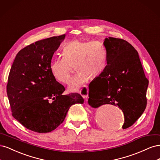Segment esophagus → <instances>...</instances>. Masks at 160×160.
Returning a JSON list of instances; mask_svg holds the SVG:
<instances>
[{
    "label": "esophagus",
    "mask_w": 160,
    "mask_h": 160,
    "mask_svg": "<svg viewBox=\"0 0 160 160\" xmlns=\"http://www.w3.org/2000/svg\"><path fill=\"white\" fill-rule=\"evenodd\" d=\"M79 93L81 94V95L83 97V98H88V86L87 85H84L82 89L80 90Z\"/></svg>",
    "instance_id": "esophagus-1"
}]
</instances>
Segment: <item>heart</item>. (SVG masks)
Masks as SVG:
<instances>
[{"instance_id": "1", "label": "heart", "mask_w": 160, "mask_h": 160, "mask_svg": "<svg viewBox=\"0 0 160 160\" xmlns=\"http://www.w3.org/2000/svg\"><path fill=\"white\" fill-rule=\"evenodd\" d=\"M61 55L52 62L51 72L57 82L68 84L75 67L77 72L69 86L71 91H78L91 77L98 78L108 67L107 49L98 41H69L62 47Z\"/></svg>"}]
</instances>
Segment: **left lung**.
Masks as SVG:
<instances>
[{
	"mask_svg": "<svg viewBox=\"0 0 160 160\" xmlns=\"http://www.w3.org/2000/svg\"><path fill=\"white\" fill-rule=\"evenodd\" d=\"M108 51V67L89 85V104L94 108L111 104L122 110L123 129L142 115L147 105L149 81L138 51L128 41L113 37L103 42Z\"/></svg>",
	"mask_w": 160,
	"mask_h": 160,
	"instance_id": "8db88e82",
	"label": "left lung"
}]
</instances>
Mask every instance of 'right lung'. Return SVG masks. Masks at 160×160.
<instances>
[{"label": "right lung", "instance_id": "1", "mask_svg": "<svg viewBox=\"0 0 160 160\" xmlns=\"http://www.w3.org/2000/svg\"><path fill=\"white\" fill-rule=\"evenodd\" d=\"M65 35L38 41L19 51L9 72L7 93L12 115L37 133L55 129L71 105L83 103L77 93L62 95L65 88L51 72V59Z\"/></svg>", "mask_w": 160, "mask_h": 160}]
</instances>
